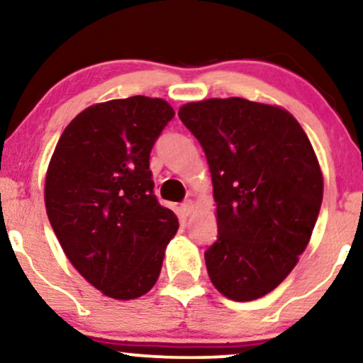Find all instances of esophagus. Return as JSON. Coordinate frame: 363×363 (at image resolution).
<instances>
[{
	"mask_svg": "<svg viewBox=\"0 0 363 363\" xmlns=\"http://www.w3.org/2000/svg\"><path fill=\"white\" fill-rule=\"evenodd\" d=\"M181 210H182V213H184L186 216L191 215V213H193V210H194V203L191 201V199H187V201H184L181 205Z\"/></svg>",
	"mask_w": 363,
	"mask_h": 363,
	"instance_id": "1",
	"label": "esophagus"
}]
</instances>
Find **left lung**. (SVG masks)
Instances as JSON below:
<instances>
[{"mask_svg": "<svg viewBox=\"0 0 363 363\" xmlns=\"http://www.w3.org/2000/svg\"><path fill=\"white\" fill-rule=\"evenodd\" d=\"M210 165L218 237L205 251L215 289L237 302L277 289L309 244L323 174L290 112L240 97L179 109Z\"/></svg>", "mask_w": 363, "mask_h": 363, "instance_id": "left-lung-1", "label": "left lung"}]
</instances>
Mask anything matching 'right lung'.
Returning <instances> with one entry per match:
<instances>
[{"label": "right lung", "mask_w": 363, "mask_h": 363, "mask_svg": "<svg viewBox=\"0 0 363 363\" xmlns=\"http://www.w3.org/2000/svg\"><path fill=\"white\" fill-rule=\"evenodd\" d=\"M176 112L135 95L95 104L62 131L45 176V210L77 272L118 301L155 285L179 222L153 193L150 152Z\"/></svg>", "instance_id": "add662e5"}]
</instances>
